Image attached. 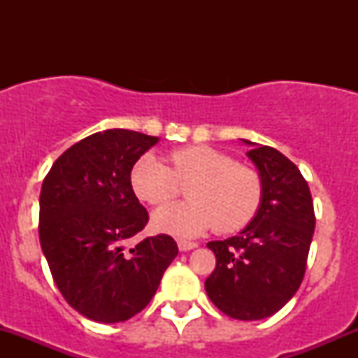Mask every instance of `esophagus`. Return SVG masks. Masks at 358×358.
Returning a JSON list of instances; mask_svg holds the SVG:
<instances>
[{
	"label": "esophagus",
	"instance_id": "1",
	"mask_svg": "<svg viewBox=\"0 0 358 358\" xmlns=\"http://www.w3.org/2000/svg\"><path fill=\"white\" fill-rule=\"evenodd\" d=\"M194 248H197V243H190V241H183V239L178 241L180 251H190V249H194Z\"/></svg>",
	"mask_w": 358,
	"mask_h": 358
}]
</instances>
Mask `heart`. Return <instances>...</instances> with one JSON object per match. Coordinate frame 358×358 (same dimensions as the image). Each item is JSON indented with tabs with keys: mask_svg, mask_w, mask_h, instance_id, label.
<instances>
[{
	"mask_svg": "<svg viewBox=\"0 0 358 358\" xmlns=\"http://www.w3.org/2000/svg\"><path fill=\"white\" fill-rule=\"evenodd\" d=\"M171 168L156 156L140 159L131 171L136 197L150 206L168 204L191 185L192 201L166 206L154 215L159 230L192 237L216 227L222 234L244 229L259 211L263 182L258 171L206 145H190L169 154Z\"/></svg>",
	"mask_w": 358,
	"mask_h": 358,
	"instance_id": "obj_1",
	"label": "heart"
}]
</instances>
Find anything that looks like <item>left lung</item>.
<instances>
[{
    "mask_svg": "<svg viewBox=\"0 0 358 358\" xmlns=\"http://www.w3.org/2000/svg\"><path fill=\"white\" fill-rule=\"evenodd\" d=\"M248 156L262 176V206L239 236L208 243L216 266L204 286L225 315L259 320L279 312L301 286L315 213L294 162L268 145H256Z\"/></svg>",
    "mask_w": 358,
    "mask_h": 358,
    "instance_id": "obj_1",
    "label": "left lung"
}]
</instances>
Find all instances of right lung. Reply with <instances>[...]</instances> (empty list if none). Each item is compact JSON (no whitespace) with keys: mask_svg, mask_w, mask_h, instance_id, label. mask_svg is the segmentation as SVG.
I'll return each mask as SVG.
<instances>
[{"mask_svg":"<svg viewBox=\"0 0 358 358\" xmlns=\"http://www.w3.org/2000/svg\"><path fill=\"white\" fill-rule=\"evenodd\" d=\"M157 136L93 133L69 147L43 180L39 243L64 299L86 319L114 324L142 312L178 255L166 234L135 243L149 222L131 169Z\"/></svg>","mask_w":358,"mask_h":358,"instance_id":"add662e5","label":"right lung"}]
</instances>
